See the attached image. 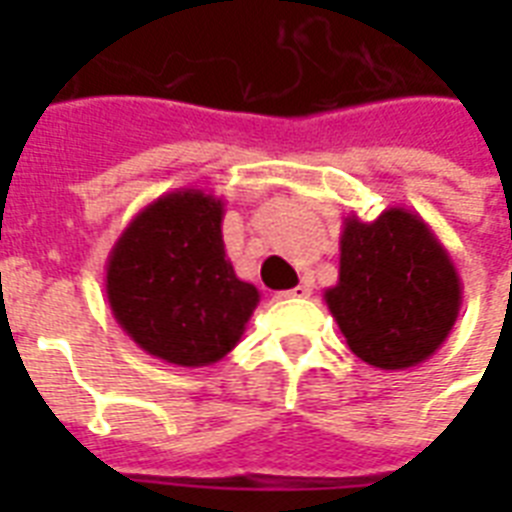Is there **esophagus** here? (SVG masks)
<instances>
[{
	"label": "esophagus",
	"mask_w": 512,
	"mask_h": 512,
	"mask_svg": "<svg viewBox=\"0 0 512 512\" xmlns=\"http://www.w3.org/2000/svg\"><path fill=\"white\" fill-rule=\"evenodd\" d=\"M281 297H287V300H303V297H311V287H308V284H300V287L281 292Z\"/></svg>",
	"instance_id": "1"
}]
</instances>
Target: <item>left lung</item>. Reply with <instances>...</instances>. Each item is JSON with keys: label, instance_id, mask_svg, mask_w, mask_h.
<instances>
[{"label": "left lung", "instance_id": "obj_1", "mask_svg": "<svg viewBox=\"0 0 512 512\" xmlns=\"http://www.w3.org/2000/svg\"><path fill=\"white\" fill-rule=\"evenodd\" d=\"M348 348L377 369H409L436 353L460 316L452 255L417 212L342 217L340 276L324 292Z\"/></svg>", "mask_w": 512, "mask_h": 512}]
</instances>
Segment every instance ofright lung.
Returning <instances> with one entry per match:
<instances>
[{
	"mask_svg": "<svg viewBox=\"0 0 512 512\" xmlns=\"http://www.w3.org/2000/svg\"><path fill=\"white\" fill-rule=\"evenodd\" d=\"M223 215V199L180 188L140 209L116 239L108 305L148 356L193 369L239 345L260 292L225 255Z\"/></svg>",
	"mask_w": 512,
	"mask_h": 512,
	"instance_id": "add662e5",
	"label": "right lung"
}]
</instances>
